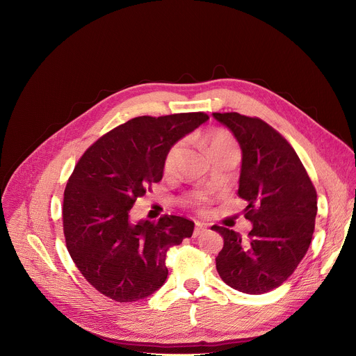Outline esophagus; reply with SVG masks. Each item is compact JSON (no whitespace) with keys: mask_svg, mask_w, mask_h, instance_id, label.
<instances>
[{"mask_svg":"<svg viewBox=\"0 0 356 356\" xmlns=\"http://www.w3.org/2000/svg\"><path fill=\"white\" fill-rule=\"evenodd\" d=\"M207 225L204 223H195V229H194V237H198L200 234H202L207 230Z\"/></svg>","mask_w":356,"mask_h":356,"instance_id":"1","label":"esophagus"}]
</instances>
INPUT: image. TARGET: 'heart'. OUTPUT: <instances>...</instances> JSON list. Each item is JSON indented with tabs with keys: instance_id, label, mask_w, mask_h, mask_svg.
I'll return each mask as SVG.
<instances>
[{
	"instance_id": "1",
	"label": "heart",
	"mask_w": 356,
	"mask_h": 356,
	"mask_svg": "<svg viewBox=\"0 0 356 356\" xmlns=\"http://www.w3.org/2000/svg\"><path fill=\"white\" fill-rule=\"evenodd\" d=\"M204 145L207 151L213 155L215 152L225 151V149H237L233 138L225 133V131H213L208 136L204 137ZM184 152V144L181 141L173 144L165 156V172L166 173H173L177 169V165L183 156Z\"/></svg>"
}]
</instances>
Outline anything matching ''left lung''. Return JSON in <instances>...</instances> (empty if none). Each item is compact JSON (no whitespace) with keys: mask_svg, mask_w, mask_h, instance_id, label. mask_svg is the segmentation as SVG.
I'll use <instances>...</instances> for the list:
<instances>
[{"mask_svg":"<svg viewBox=\"0 0 356 356\" xmlns=\"http://www.w3.org/2000/svg\"><path fill=\"white\" fill-rule=\"evenodd\" d=\"M241 148L238 195L248 202V241L226 227L216 269L232 289L264 294L280 287L305 257L315 230L316 190L294 148L272 126L237 112L213 113Z\"/></svg>","mask_w":356,"mask_h":356,"instance_id":"1","label":"left lung"}]
</instances>
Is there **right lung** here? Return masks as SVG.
I'll return each instance as SVG.
<instances>
[{
	"mask_svg": "<svg viewBox=\"0 0 356 356\" xmlns=\"http://www.w3.org/2000/svg\"><path fill=\"white\" fill-rule=\"evenodd\" d=\"M208 119L204 112L134 118L97 140L74 166L63 194L66 248L105 297L134 302L166 282V252L193 236L194 222L175 215L134 222L130 209L162 180L168 149Z\"/></svg>",
	"mask_w": 356,
	"mask_h": 356,
	"instance_id": "right-lung-1",
	"label": "right lung"
}]
</instances>
